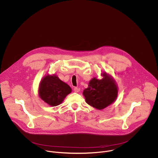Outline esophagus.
<instances>
[{
    "label": "esophagus",
    "instance_id": "1",
    "mask_svg": "<svg viewBox=\"0 0 158 158\" xmlns=\"http://www.w3.org/2000/svg\"><path fill=\"white\" fill-rule=\"evenodd\" d=\"M73 90H74L75 92H78L80 90V88H77V87H75V88H73Z\"/></svg>",
    "mask_w": 158,
    "mask_h": 158
}]
</instances>
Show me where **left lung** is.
<instances>
[{
    "label": "left lung",
    "mask_w": 158,
    "mask_h": 158,
    "mask_svg": "<svg viewBox=\"0 0 158 158\" xmlns=\"http://www.w3.org/2000/svg\"><path fill=\"white\" fill-rule=\"evenodd\" d=\"M103 78H92L88 88L83 91L86 103L98 110H102L111 105L117 96V88L114 81L107 74L103 73Z\"/></svg>",
    "instance_id": "left-lung-1"
}]
</instances>
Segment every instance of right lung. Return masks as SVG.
<instances>
[{"label": "right lung", "instance_id": "right-lung-1", "mask_svg": "<svg viewBox=\"0 0 158 158\" xmlns=\"http://www.w3.org/2000/svg\"><path fill=\"white\" fill-rule=\"evenodd\" d=\"M72 91L70 86L55 75L45 76L40 85L41 98L50 106H56L62 103Z\"/></svg>", "mask_w": 158, "mask_h": 158}]
</instances>
